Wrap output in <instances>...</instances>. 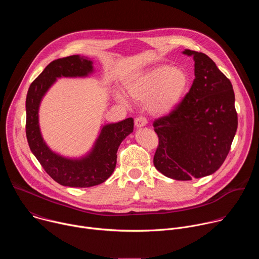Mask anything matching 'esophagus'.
<instances>
[{
  "instance_id": "esophagus-1",
  "label": "esophagus",
  "mask_w": 259,
  "mask_h": 259,
  "mask_svg": "<svg viewBox=\"0 0 259 259\" xmlns=\"http://www.w3.org/2000/svg\"><path fill=\"white\" fill-rule=\"evenodd\" d=\"M147 124V121L144 117H138L135 119V127L136 128H142Z\"/></svg>"
}]
</instances>
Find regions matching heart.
<instances>
[{
  "label": "heart",
  "instance_id": "heart-1",
  "mask_svg": "<svg viewBox=\"0 0 259 259\" xmlns=\"http://www.w3.org/2000/svg\"><path fill=\"white\" fill-rule=\"evenodd\" d=\"M190 85L188 72L181 67L166 64L157 65L139 73L125 84L127 94L138 102H145L149 112L155 116H165L181 102ZM117 102L128 106V97L116 90Z\"/></svg>",
  "mask_w": 259,
  "mask_h": 259
}]
</instances>
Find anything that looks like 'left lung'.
Returning <instances> with one entry per match:
<instances>
[{"instance_id":"8db88e82","label":"left lung","mask_w":259,"mask_h":259,"mask_svg":"<svg viewBox=\"0 0 259 259\" xmlns=\"http://www.w3.org/2000/svg\"><path fill=\"white\" fill-rule=\"evenodd\" d=\"M195 61V80L181 103L154 122L159 146L154 165L175 180L201 178L224 164L236 131L238 116L231 81L202 52L186 49Z\"/></svg>"}]
</instances>
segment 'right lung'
Returning a JSON list of instances; mask_svg holds the SVG:
<instances>
[{"mask_svg":"<svg viewBox=\"0 0 259 259\" xmlns=\"http://www.w3.org/2000/svg\"><path fill=\"white\" fill-rule=\"evenodd\" d=\"M95 71L87 56L71 55L49 63L29 86L26 100V138L29 149L59 184L71 188H90L104 182L113 174L121 142L133 132V119L101 125L91 149L80 157H65L51 150L43 138L39 110L49 89L60 78H88Z\"/></svg>","mask_w":259,"mask_h":259,"instance_id":"obj_1","label":"right lung"}]
</instances>
